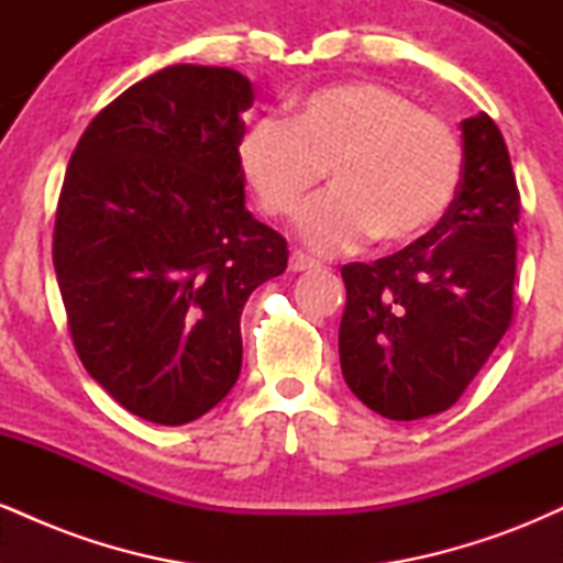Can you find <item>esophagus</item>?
I'll return each mask as SVG.
<instances>
[{"label": "esophagus", "instance_id": "obj_1", "mask_svg": "<svg viewBox=\"0 0 563 563\" xmlns=\"http://www.w3.org/2000/svg\"><path fill=\"white\" fill-rule=\"evenodd\" d=\"M288 267H290V273H303V269L320 267V262L312 260V256H307L303 251H294L288 260Z\"/></svg>", "mask_w": 563, "mask_h": 563}]
</instances>
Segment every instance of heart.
<instances>
[{
    "mask_svg": "<svg viewBox=\"0 0 563 563\" xmlns=\"http://www.w3.org/2000/svg\"><path fill=\"white\" fill-rule=\"evenodd\" d=\"M238 164L267 217H290L331 177L333 190L299 217L314 251L418 241L448 214L463 177V147L442 115L367 81L303 97L290 119L262 115L238 145Z\"/></svg>",
    "mask_w": 563,
    "mask_h": 563,
    "instance_id": "b5f03b06",
    "label": "heart"
}]
</instances>
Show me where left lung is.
<instances>
[{
    "label": "left lung",
    "instance_id": "obj_1",
    "mask_svg": "<svg viewBox=\"0 0 563 563\" xmlns=\"http://www.w3.org/2000/svg\"><path fill=\"white\" fill-rule=\"evenodd\" d=\"M461 129V187L437 228L341 267V373L389 421L450 410L514 322L519 187L495 121L479 113Z\"/></svg>",
    "mask_w": 563,
    "mask_h": 563
}]
</instances>
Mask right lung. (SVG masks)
<instances>
[{
    "label": "right lung",
    "mask_w": 563,
    "mask_h": 563,
    "mask_svg": "<svg viewBox=\"0 0 563 563\" xmlns=\"http://www.w3.org/2000/svg\"><path fill=\"white\" fill-rule=\"evenodd\" d=\"M251 102L238 70L169 66L102 108L68 161L53 262L70 339L145 421L190 423L228 397L243 303L286 273V238L245 209Z\"/></svg>",
    "instance_id": "obj_1"
}]
</instances>
